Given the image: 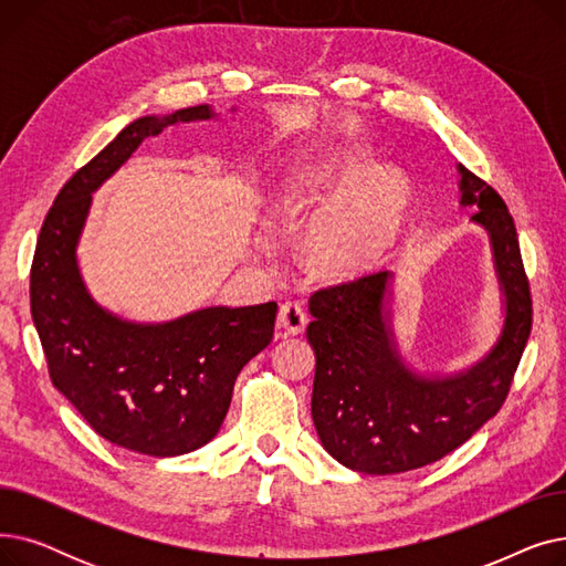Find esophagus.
<instances>
[{"label":"esophagus","instance_id":"esophagus-1","mask_svg":"<svg viewBox=\"0 0 566 566\" xmlns=\"http://www.w3.org/2000/svg\"><path fill=\"white\" fill-rule=\"evenodd\" d=\"M307 325V314L301 303H284L277 314L280 335H301Z\"/></svg>","mask_w":566,"mask_h":566}]
</instances>
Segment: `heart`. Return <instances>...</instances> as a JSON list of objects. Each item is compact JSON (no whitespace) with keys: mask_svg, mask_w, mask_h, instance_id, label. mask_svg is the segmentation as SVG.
Returning <instances> with one entry per match:
<instances>
[{"mask_svg":"<svg viewBox=\"0 0 566 566\" xmlns=\"http://www.w3.org/2000/svg\"><path fill=\"white\" fill-rule=\"evenodd\" d=\"M412 201L399 167H378L365 146L348 148L289 178L277 206H312L310 263L323 275L348 277L376 265L395 245Z\"/></svg>","mask_w":566,"mask_h":566,"instance_id":"1","label":"heart"}]
</instances>
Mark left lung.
<instances>
[{
    "label": "left lung",
    "instance_id": "1",
    "mask_svg": "<svg viewBox=\"0 0 566 566\" xmlns=\"http://www.w3.org/2000/svg\"><path fill=\"white\" fill-rule=\"evenodd\" d=\"M461 206L486 231L502 325L480 360L459 371H420L395 333V273L380 271L316 291L307 342L316 355L312 420L323 450L365 474H397L440 461L500 410L532 328L530 286L514 220L502 197L457 165Z\"/></svg>",
    "mask_w": 566,
    "mask_h": 566
}]
</instances>
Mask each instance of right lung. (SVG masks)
<instances>
[{
    "mask_svg": "<svg viewBox=\"0 0 566 566\" xmlns=\"http://www.w3.org/2000/svg\"><path fill=\"white\" fill-rule=\"evenodd\" d=\"M218 116L211 105H197L135 118L56 195L32 263V318L54 388L98 436L146 457H181L218 436L238 374L273 342L277 305L130 321L88 293L77 245L92 195L146 137Z\"/></svg>",
    "mask_w": 566,
    "mask_h": 566,
    "instance_id": "add662e5",
    "label": "right lung"
}]
</instances>
